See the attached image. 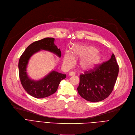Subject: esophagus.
Wrapping results in <instances>:
<instances>
[{"instance_id": "esophagus-1", "label": "esophagus", "mask_w": 135, "mask_h": 135, "mask_svg": "<svg viewBox=\"0 0 135 135\" xmlns=\"http://www.w3.org/2000/svg\"><path fill=\"white\" fill-rule=\"evenodd\" d=\"M74 74H75V73H74V72H70L69 73V75L70 76H74Z\"/></svg>"}]
</instances>
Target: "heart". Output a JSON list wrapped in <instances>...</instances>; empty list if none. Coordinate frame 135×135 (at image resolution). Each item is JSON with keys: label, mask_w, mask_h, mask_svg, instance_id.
I'll list each match as a JSON object with an SVG mask.
<instances>
[{"label": "heart", "mask_w": 135, "mask_h": 135, "mask_svg": "<svg viewBox=\"0 0 135 135\" xmlns=\"http://www.w3.org/2000/svg\"><path fill=\"white\" fill-rule=\"evenodd\" d=\"M72 50V54L67 51L64 57L63 63L66 67H70L73 64L74 58H80L79 66L85 70L94 69L101 61V55L97 49L92 46L77 45Z\"/></svg>", "instance_id": "b5f03b06"}]
</instances>
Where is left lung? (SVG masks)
Here are the masks:
<instances>
[{"mask_svg": "<svg viewBox=\"0 0 135 135\" xmlns=\"http://www.w3.org/2000/svg\"><path fill=\"white\" fill-rule=\"evenodd\" d=\"M118 71V65L113 54L109 61L80 74L77 88L78 93L90 102H97L105 99L113 90Z\"/></svg>", "mask_w": 135, "mask_h": 135, "instance_id": "1", "label": "left lung"}]
</instances>
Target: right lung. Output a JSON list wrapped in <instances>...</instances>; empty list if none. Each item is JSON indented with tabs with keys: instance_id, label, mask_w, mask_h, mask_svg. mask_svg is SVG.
<instances>
[{
	"instance_id": "obj_1",
	"label": "right lung",
	"mask_w": 135,
	"mask_h": 135,
	"mask_svg": "<svg viewBox=\"0 0 135 135\" xmlns=\"http://www.w3.org/2000/svg\"><path fill=\"white\" fill-rule=\"evenodd\" d=\"M54 41V38L46 37L32 43L26 48L19 59V74L22 86L29 95L36 98H44L53 94L57 90L60 82L66 78V74L52 71L43 79L34 80L28 77L27 73L30 58L41 50L50 51L61 57V50L55 44Z\"/></svg>"
}]
</instances>
